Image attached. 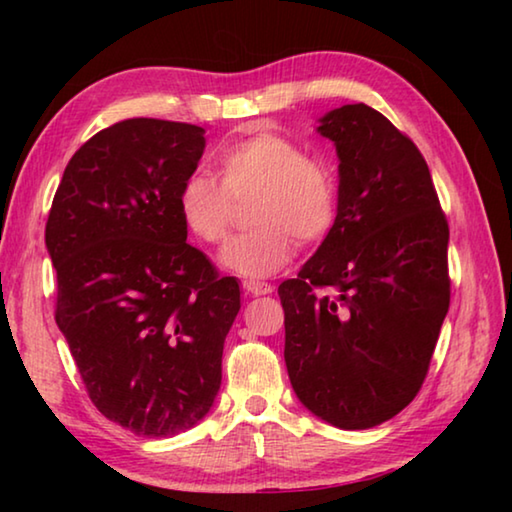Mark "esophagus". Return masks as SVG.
Here are the masks:
<instances>
[{
    "mask_svg": "<svg viewBox=\"0 0 512 512\" xmlns=\"http://www.w3.org/2000/svg\"><path fill=\"white\" fill-rule=\"evenodd\" d=\"M244 291L248 296H266V293H271L273 287L268 282H255V280H246L244 282Z\"/></svg>",
    "mask_w": 512,
    "mask_h": 512,
    "instance_id": "1",
    "label": "esophagus"
}]
</instances>
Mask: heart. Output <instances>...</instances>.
I'll return each instance as SVG.
<instances>
[{
    "instance_id": "obj_1",
    "label": "heart",
    "mask_w": 512,
    "mask_h": 512,
    "mask_svg": "<svg viewBox=\"0 0 512 512\" xmlns=\"http://www.w3.org/2000/svg\"><path fill=\"white\" fill-rule=\"evenodd\" d=\"M221 183L196 171L178 192L185 228L203 244L216 246L228 235L232 201L250 194L253 230L221 250L219 262L250 280H262L289 264L298 237L302 244L325 239L336 219V180L325 162L309 158L291 137L255 128L223 144L216 153Z\"/></svg>"
}]
</instances>
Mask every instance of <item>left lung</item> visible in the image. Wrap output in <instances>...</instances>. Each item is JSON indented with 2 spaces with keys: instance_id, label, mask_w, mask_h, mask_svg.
<instances>
[{
  "instance_id": "1",
  "label": "left lung",
  "mask_w": 512,
  "mask_h": 512,
  "mask_svg": "<svg viewBox=\"0 0 512 512\" xmlns=\"http://www.w3.org/2000/svg\"><path fill=\"white\" fill-rule=\"evenodd\" d=\"M316 131L339 155V201L323 244L277 289L284 361L307 411L370 429L400 413L429 370L449 309V228L418 146L381 112L334 108Z\"/></svg>"
}]
</instances>
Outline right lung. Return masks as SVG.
I'll return each instance as SVG.
<instances>
[{
    "mask_svg": "<svg viewBox=\"0 0 512 512\" xmlns=\"http://www.w3.org/2000/svg\"><path fill=\"white\" fill-rule=\"evenodd\" d=\"M203 151V128L180 121L103 128L69 160L45 228L56 323L90 400L146 438L210 413L241 309L237 277L187 244L178 212Z\"/></svg>",
    "mask_w": 512,
    "mask_h": 512,
    "instance_id": "add662e5",
    "label": "right lung"
}]
</instances>
